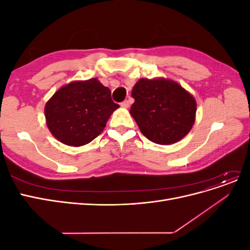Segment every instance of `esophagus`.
Wrapping results in <instances>:
<instances>
[{
    "mask_svg": "<svg viewBox=\"0 0 250 250\" xmlns=\"http://www.w3.org/2000/svg\"><path fill=\"white\" fill-rule=\"evenodd\" d=\"M129 105H130V101L129 100H125V101H123L122 103H121V106L124 107V108H128V107H129Z\"/></svg>",
    "mask_w": 250,
    "mask_h": 250,
    "instance_id": "1",
    "label": "esophagus"
}]
</instances>
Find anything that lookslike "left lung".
Returning <instances> with one entry per match:
<instances>
[{
  "label": "left lung",
  "instance_id": "obj_1",
  "mask_svg": "<svg viewBox=\"0 0 250 250\" xmlns=\"http://www.w3.org/2000/svg\"><path fill=\"white\" fill-rule=\"evenodd\" d=\"M130 115L145 137L170 145L188 133L195 122L197 104L177 82L158 78L140 79L132 88Z\"/></svg>",
  "mask_w": 250,
  "mask_h": 250
}]
</instances>
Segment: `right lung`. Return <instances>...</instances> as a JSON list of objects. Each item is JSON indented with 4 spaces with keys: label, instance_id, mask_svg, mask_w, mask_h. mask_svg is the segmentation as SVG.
Instances as JSON below:
<instances>
[{
    "label": "right lung",
    "instance_id": "right-lung-1",
    "mask_svg": "<svg viewBox=\"0 0 250 250\" xmlns=\"http://www.w3.org/2000/svg\"><path fill=\"white\" fill-rule=\"evenodd\" d=\"M119 107L111 92L97 78L60 87L44 106L47 126L64 145H86L99 135Z\"/></svg>",
    "mask_w": 250,
    "mask_h": 250
}]
</instances>
